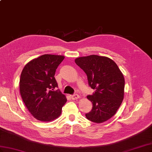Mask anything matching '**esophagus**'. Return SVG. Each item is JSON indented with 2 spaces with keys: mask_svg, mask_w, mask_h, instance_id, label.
I'll return each mask as SVG.
<instances>
[{
  "mask_svg": "<svg viewBox=\"0 0 152 152\" xmlns=\"http://www.w3.org/2000/svg\"><path fill=\"white\" fill-rule=\"evenodd\" d=\"M70 98L72 99V100H76V99H78L80 98V96L78 94H74V95H70Z\"/></svg>",
  "mask_w": 152,
  "mask_h": 152,
  "instance_id": "esophagus-1",
  "label": "esophagus"
}]
</instances>
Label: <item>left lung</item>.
Listing matches in <instances>:
<instances>
[{"label":"left lung","instance_id":"8db88e82","mask_svg":"<svg viewBox=\"0 0 152 152\" xmlns=\"http://www.w3.org/2000/svg\"><path fill=\"white\" fill-rule=\"evenodd\" d=\"M75 63L84 71L89 87L95 90L87 98L93 108L86 114L93 122H104L114 115L124 100L125 80L114 61L96 55L78 57Z\"/></svg>","mask_w":152,"mask_h":152}]
</instances>
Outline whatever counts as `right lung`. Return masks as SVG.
Returning a JSON list of instances; mask_svg holds the SVG:
<instances>
[{"label": "right lung", "instance_id": "right-lung-1", "mask_svg": "<svg viewBox=\"0 0 152 152\" xmlns=\"http://www.w3.org/2000/svg\"><path fill=\"white\" fill-rule=\"evenodd\" d=\"M64 57L45 54L28 62L23 69L19 90L24 104L38 120L50 121L61 114L66 99L59 89L55 74Z\"/></svg>", "mask_w": 152, "mask_h": 152}]
</instances>
